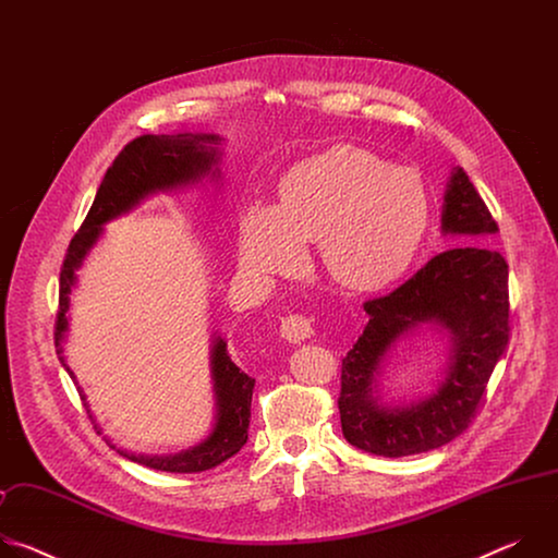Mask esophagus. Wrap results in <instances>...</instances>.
Wrapping results in <instances>:
<instances>
[{
  "mask_svg": "<svg viewBox=\"0 0 558 558\" xmlns=\"http://www.w3.org/2000/svg\"><path fill=\"white\" fill-rule=\"evenodd\" d=\"M280 336L291 342V344H302L304 340H308L313 336V329H311V320L304 315H287L282 317L280 323Z\"/></svg>",
  "mask_w": 558,
  "mask_h": 558,
  "instance_id": "esophagus-1",
  "label": "esophagus"
}]
</instances>
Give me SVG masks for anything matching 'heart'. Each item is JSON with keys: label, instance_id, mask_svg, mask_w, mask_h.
Wrapping results in <instances>:
<instances>
[{"label": "heart", "instance_id": "obj_1", "mask_svg": "<svg viewBox=\"0 0 558 558\" xmlns=\"http://www.w3.org/2000/svg\"><path fill=\"white\" fill-rule=\"evenodd\" d=\"M278 205L252 201L238 256L252 276H289L317 241L327 276L349 291H377L413 263L428 222L420 177L375 154L336 145L298 161L280 181Z\"/></svg>", "mask_w": 558, "mask_h": 558}]
</instances>
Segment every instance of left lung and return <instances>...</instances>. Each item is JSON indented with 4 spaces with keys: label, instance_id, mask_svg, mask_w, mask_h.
<instances>
[{
    "label": "left lung",
    "instance_id": "obj_1",
    "mask_svg": "<svg viewBox=\"0 0 558 558\" xmlns=\"http://www.w3.org/2000/svg\"><path fill=\"white\" fill-rule=\"evenodd\" d=\"M441 233L457 243L409 282L368 300V323L342 360L340 422L344 439L371 454L407 457L461 435L508 347V263L488 245L499 227L463 168H452L441 205ZM424 326L449 340V362L430 396L386 405L378 377L396 344Z\"/></svg>",
    "mask_w": 558,
    "mask_h": 558
}]
</instances>
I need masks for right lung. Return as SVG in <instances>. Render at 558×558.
<instances>
[{
  "instance_id": "add662e5",
  "label": "right lung",
  "mask_w": 558,
  "mask_h": 558,
  "mask_svg": "<svg viewBox=\"0 0 558 558\" xmlns=\"http://www.w3.org/2000/svg\"><path fill=\"white\" fill-rule=\"evenodd\" d=\"M222 141L225 138L218 134H205V132L143 134L123 147V151L114 158L112 168L106 172V179L95 196V203L82 229H78L76 235L72 238L63 260L61 276H59V313H57V327H54V349L61 366L68 371L74 384H76V377L63 357V342L68 333L65 313L70 308V293L78 280L76 271L84 267L86 258L101 241V235L106 231L104 227L130 214L143 201L156 194H168V192H179L192 185H201L205 179L209 183L218 181ZM209 366H211V381H214L216 415H214L211 430L205 439L174 454L130 452V450L117 448L110 439L106 441L112 448H117L121 457L154 470H163V472H203L233 457L247 444V437H250L247 428L252 417V392H254L256 379L243 373L231 362L225 338L216 333L211 338ZM76 390L86 402L82 386H76ZM90 420L95 428H99L93 415Z\"/></svg>"
}]
</instances>
